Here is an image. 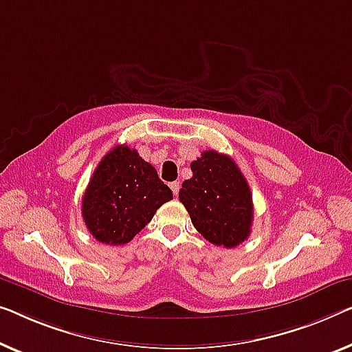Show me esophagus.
<instances>
[{"label":"esophagus","instance_id":"1","mask_svg":"<svg viewBox=\"0 0 352 352\" xmlns=\"http://www.w3.org/2000/svg\"><path fill=\"white\" fill-rule=\"evenodd\" d=\"M170 190H172V192H174V196H177L178 191H180V182H172Z\"/></svg>","mask_w":352,"mask_h":352}]
</instances>
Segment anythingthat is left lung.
<instances>
[{
	"label": "left lung",
	"instance_id": "obj_1",
	"mask_svg": "<svg viewBox=\"0 0 352 352\" xmlns=\"http://www.w3.org/2000/svg\"><path fill=\"white\" fill-rule=\"evenodd\" d=\"M191 170L178 197L197 232L224 248L245 242L253 224V196L234 160L207 150L191 162Z\"/></svg>",
	"mask_w": 352,
	"mask_h": 352
}]
</instances>
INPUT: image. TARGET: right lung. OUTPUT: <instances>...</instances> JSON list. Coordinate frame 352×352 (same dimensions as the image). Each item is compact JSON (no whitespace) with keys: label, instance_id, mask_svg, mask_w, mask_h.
Listing matches in <instances>:
<instances>
[{"label":"right lung","instance_id":"right-lung-1","mask_svg":"<svg viewBox=\"0 0 352 352\" xmlns=\"http://www.w3.org/2000/svg\"><path fill=\"white\" fill-rule=\"evenodd\" d=\"M170 199V188L155 167L128 145H117L93 172L82 199V217L98 242L124 245Z\"/></svg>","mask_w":352,"mask_h":352}]
</instances>
